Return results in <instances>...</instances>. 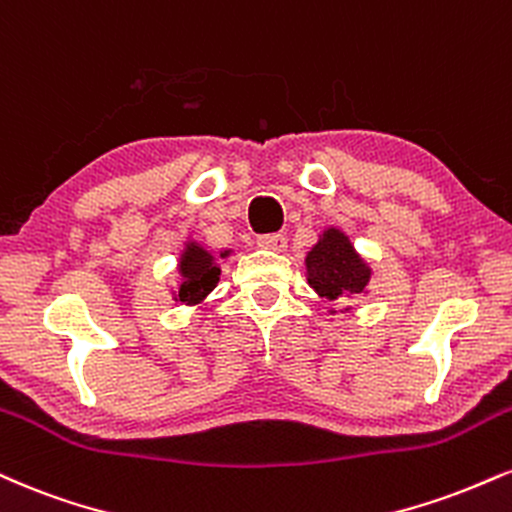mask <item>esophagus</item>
Instances as JSON below:
<instances>
[{
  "mask_svg": "<svg viewBox=\"0 0 512 512\" xmlns=\"http://www.w3.org/2000/svg\"><path fill=\"white\" fill-rule=\"evenodd\" d=\"M257 245L260 248H267V250H286V236L283 233H262V236H257Z\"/></svg>",
  "mask_w": 512,
  "mask_h": 512,
  "instance_id": "esophagus-1",
  "label": "esophagus"
}]
</instances>
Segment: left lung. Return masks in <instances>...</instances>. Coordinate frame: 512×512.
I'll return each mask as SVG.
<instances>
[{
    "instance_id": "obj_1",
    "label": "left lung",
    "mask_w": 512,
    "mask_h": 512,
    "mask_svg": "<svg viewBox=\"0 0 512 512\" xmlns=\"http://www.w3.org/2000/svg\"><path fill=\"white\" fill-rule=\"evenodd\" d=\"M307 281L322 298L334 303V300L365 293L369 269L355 255L350 240L331 229L307 255Z\"/></svg>"
}]
</instances>
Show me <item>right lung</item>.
Here are the masks:
<instances>
[{"label": "right lung", "mask_w": 512, "mask_h": 512, "mask_svg": "<svg viewBox=\"0 0 512 512\" xmlns=\"http://www.w3.org/2000/svg\"><path fill=\"white\" fill-rule=\"evenodd\" d=\"M181 276L183 283L178 288L176 298L181 303H200L209 291L219 283V267L214 264V257L200 248V245H188V250L181 257Z\"/></svg>", "instance_id": "right-lung-1"}]
</instances>
